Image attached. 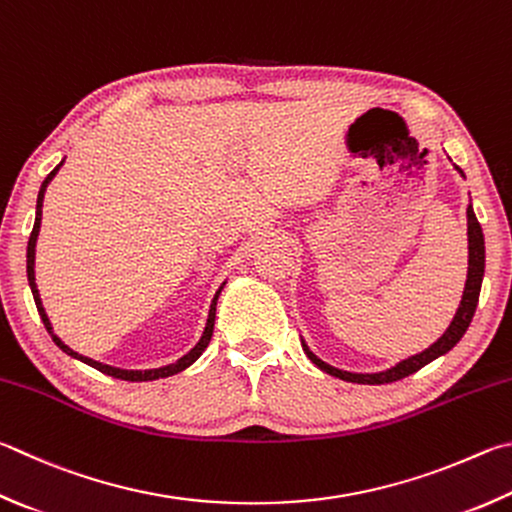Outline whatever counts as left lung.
<instances>
[{
	"label": "left lung",
	"mask_w": 512,
	"mask_h": 512,
	"mask_svg": "<svg viewBox=\"0 0 512 512\" xmlns=\"http://www.w3.org/2000/svg\"><path fill=\"white\" fill-rule=\"evenodd\" d=\"M457 170H459V167H457ZM483 266H486V246H483V232H481V226H479V221L475 217V210H472V206H468V280H466V288H463L459 311H457V315H454V320L450 322L448 331H445L443 336L436 340L430 349H425L421 353H416V356H412V358L398 362V365L392 367V369L378 371V374H351V371L336 369V367L327 365V362H322L313 351H309V347L304 345L306 356L311 358L313 365H318L322 371H327V374L342 378V380H349V383H360V385L394 383V380H401L405 376L414 374V371L425 367L427 362H432L434 358H439V356H443V353H448L463 338V333H466V329L470 327L472 315H475L477 302H479Z\"/></svg>",
	"instance_id": "obj_1"
}]
</instances>
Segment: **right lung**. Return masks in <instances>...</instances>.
Instances as JSON below:
<instances>
[{
    "label": "right lung",
    "mask_w": 512,
    "mask_h": 512,
    "mask_svg": "<svg viewBox=\"0 0 512 512\" xmlns=\"http://www.w3.org/2000/svg\"><path fill=\"white\" fill-rule=\"evenodd\" d=\"M62 165V163H60ZM60 165L55 167L53 172H49V176H46L44 179V183H42V188H40V194H37V212H35V226H33V230H31V237H29V248H26V275H29V284H31V291H33V300H35V306H37V313H40V318H42V322H44V327H46V331L51 333V338H53V342L55 345H58L64 353H69V356H73V358H78V360H82V362H87V365H91L94 369H98V371H102V374H107V376H114V378H120V380H129V383H145V380H159V378H167V376H172V374H179V371H183L185 367H190L194 360H197L203 351H206V347H208V342H210V338H212V329H215V315H217V300H219V293H221V286L219 291H217V295H215V300H212V304H210V313H208V322H206V329H203V336H201V340L197 342V345H194V349H190L188 353H185L183 358H179L176 362H172V365H167V367H161V369H145V371H129V369H116V367H109V365H102V362H96V360H91V358H85V356H80V353H76L73 349H69L67 345H64V342L55 336L53 333V327H51V322H49V318H46V313H44V306H42V300H40V291H37V286H35V241H37V232H40V221H42V201H44V190H46V185L51 183V179L55 176V172L60 170Z\"/></svg>",
    "instance_id": "1"
}]
</instances>
